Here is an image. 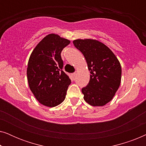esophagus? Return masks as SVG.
Returning <instances> with one entry per match:
<instances>
[{"mask_svg":"<svg viewBox=\"0 0 146 146\" xmlns=\"http://www.w3.org/2000/svg\"><path fill=\"white\" fill-rule=\"evenodd\" d=\"M76 72L72 73V74H71L72 77V78H74V77L76 76Z\"/></svg>","mask_w":146,"mask_h":146,"instance_id":"esophagus-1","label":"esophagus"}]
</instances>
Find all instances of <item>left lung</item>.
I'll list each match as a JSON object with an SVG mask.
<instances>
[{"label":"left lung","mask_w":146,"mask_h":146,"mask_svg":"<svg viewBox=\"0 0 146 146\" xmlns=\"http://www.w3.org/2000/svg\"><path fill=\"white\" fill-rule=\"evenodd\" d=\"M73 44L83 54L91 74L89 83L82 89L84 99L93 106L106 105L120 85V63L108 47L96 40L78 39Z\"/></svg>","instance_id":"8db88e82"}]
</instances>
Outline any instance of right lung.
<instances>
[{"label":"right lung","instance_id":"obj_1","mask_svg":"<svg viewBox=\"0 0 146 146\" xmlns=\"http://www.w3.org/2000/svg\"><path fill=\"white\" fill-rule=\"evenodd\" d=\"M70 42L55 34L45 36L30 56L27 78L32 92L40 103L54 107L64 100L71 80L63 71L61 52Z\"/></svg>","mask_w":146,"mask_h":146}]
</instances>
